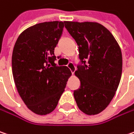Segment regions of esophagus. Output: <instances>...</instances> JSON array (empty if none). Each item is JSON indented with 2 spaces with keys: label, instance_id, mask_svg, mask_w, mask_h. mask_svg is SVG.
I'll return each mask as SVG.
<instances>
[{
  "label": "esophagus",
  "instance_id": "esophagus-1",
  "mask_svg": "<svg viewBox=\"0 0 134 134\" xmlns=\"http://www.w3.org/2000/svg\"><path fill=\"white\" fill-rule=\"evenodd\" d=\"M67 67L70 70V71L72 72V73H74L75 70H76V67H75V65L74 64V63L73 62H69V64L67 65Z\"/></svg>",
  "mask_w": 134,
  "mask_h": 134
}]
</instances>
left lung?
I'll list each match as a JSON object with an SVG mask.
<instances>
[{
  "mask_svg": "<svg viewBox=\"0 0 134 134\" xmlns=\"http://www.w3.org/2000/svg\"><path fill=\"white\" fill-rule=\"evenodd\" d=\"M79 46L80 64L75 74L80 86L74 91L78 108L85 114H97L115 95L122 74V54L113 35L98 23L64 22Z\"/></svg>",
  "mask_w": 134,
  "mask_h": 134,
  "instance_id": "left-lung-1",
  "label": "left lung"
}]
</instances>
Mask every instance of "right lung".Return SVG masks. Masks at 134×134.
I'll return each mask as SVG.
<instances>
[{
	"label": "right lung",
	"mask_w": 134,
	"mask_h": 134,
	"mask_svg": "<svg viewBox=\"0 0 134 134\" xmlns=\"http://www.w3.org/2000/svg\"><path fill=\"white\" fill-rule=\"evenodd\" d=\"M64 22H44L23 31L12 54L13 80L20 97L32 111L49 114L56 108L71 74L66 66L54 61V48Z\"/></svg>",
	"instance_id": "obj_1"
}]
</instances>
